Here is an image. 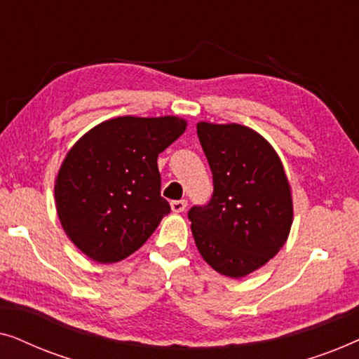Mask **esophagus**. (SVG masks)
Segmentation results:
<instances>
[{
  "instance_id": "esophagus-1",
  "label": "esophagus",
  "mask_w": 359,
  "mask_h": 359,
  "mask_svg": "<svg viewBox=\"0 0 359 359\" xmlns=\"http://www.w3.org/2000/svg\"><path fill=\"white\" fill-rule=\"evenodd\" d=\"M186 205H188V203H186L184 199H180V201H171V210L176 214L183 212V210L186 209Z\"/></svg>"
}]
</instances>
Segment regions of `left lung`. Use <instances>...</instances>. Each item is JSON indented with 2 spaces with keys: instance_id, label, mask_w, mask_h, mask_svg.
Instances as JSON below:
<instances>
[{
  "instance_id": "1",
  "label": "left lung",
  "mask_w": 359,
  "mask_h": 359,
  "mask_svg": "<svg viewBox=\"0 0 359 359\" xmlns=\"http://www.w3.org/2000/svg\"><path fill=\"white\" fill-rule=\"evenodd\" d=\"M214 180L212 199L188 217L201 257L238 279L264 266L286 243L292 191L273 145L247 126L196 124Z\"/></svg>"
}]
</instances>
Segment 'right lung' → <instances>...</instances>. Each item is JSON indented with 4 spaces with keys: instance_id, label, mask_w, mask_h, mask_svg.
<instances>
[{
    "instance_id": "add662e5",
    "label": "right lung",
    "mask_w": 359,
    "mask_h": 359,
    "mask_svg": "<svg viewBox=\"0 0 359 359\" xmlns=\"http://www.w3.org/2000/svg\"><path fill=\"white\" fill-rule=\"evenodd\" d=\"M186 127L178 116L112 117L67 151L53 186L55 208L81 253L96 263H117L149 240L170 212L156 158Z\"/></svg>"
}]
</instances>
